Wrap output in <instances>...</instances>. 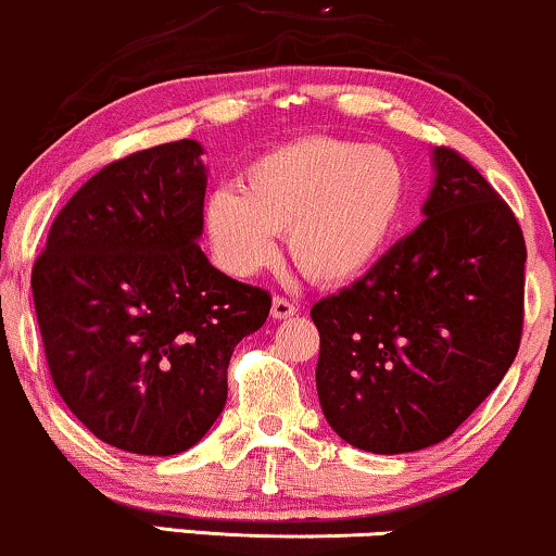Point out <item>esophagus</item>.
I'll return each mask as SVG.
<instances>
[{"mask_svg":"<svg viewBox=\"0 0 556 556\" xmlns=\"http://www.w3.org/2000/svg\"><path fill=\"white\" fill-rule=\"evenodd\" d=\"M295 313H298V305L292 303V300H287L282 295H277V298L271 300V318L285 320V318L295 316Z\"/></svg>","mask_w":556,"mask_h":556,"instance_id":"1","label":"esophagus"}]
</instances>
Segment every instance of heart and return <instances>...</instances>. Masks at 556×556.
Returning a JSON list of instances; mask_svg holds the SVG:
<instances>
[{"label": "heart", "instance_id": "b5f03b06", "mask_svg": "<svg viewBox=\"0 0 556 556\" xmlns=\"http://www.w3.org/2000/svg\"><path fill=\"white\" fill-rule=\"evenodd\" d=\"M236 189H214L202 210L217 264L251 277L277 258L287 232L292 261L316 282H344L380 256L406 206L409 180L386 147L311 137L245 165Z\"/></svg>", "mask_w": 556, "mask_h": 556}]
</instances>
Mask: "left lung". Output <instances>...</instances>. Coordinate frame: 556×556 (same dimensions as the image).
<instances>
[{"mask_svg": "<svg viewBox=\"0 0 556 556\" xmlns=\"http://www.w3.org/2000/svg\"><path fill=\"white\" fill-rule=\"evenodd\" d=\"M434 170L422 223L311 307L326 422L383 456L456 432L505 378L523 333L518 219L451 147L434 150Z\"/></svg>", "mask_w": 556, "mask_h": 556, "instance_id": "obj_1", "label": "left lung"}]
</instances>
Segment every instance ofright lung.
I'll list each match as a JSON object with an SVG mask.
<instances>
[{"mask_svg": "<svg viewBox=\"0 0 556 556\" xmlns=\"http://www.w3.org/2000/svg\"><path fill=\"white\" fill-rule=\"evenodd\" d=\"M202 147L180 139L98 170L51 223L33 303L59 396L96 438L139 456L197 445L227 401V365L271 295L204 251Z\"/></svg>", "mask_w": 556, "mask_h": 556, "instance_id": "1", "label": "right lung"}]
</instances>
